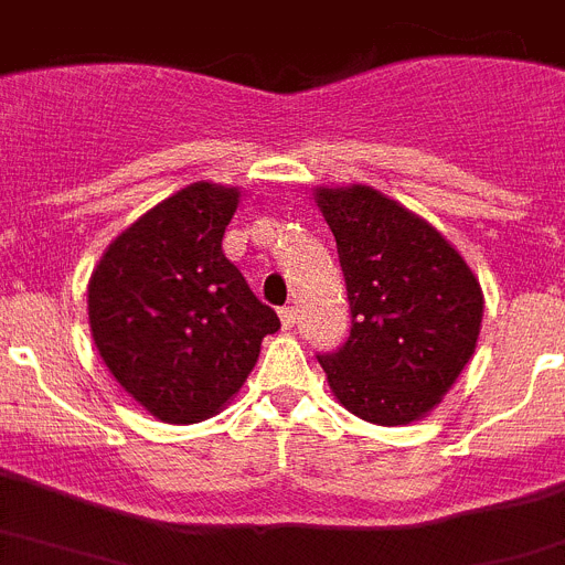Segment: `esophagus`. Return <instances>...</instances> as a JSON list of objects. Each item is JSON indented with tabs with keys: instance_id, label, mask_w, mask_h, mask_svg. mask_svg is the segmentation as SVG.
I'll use <instances>...</instances> for the list:
<instances>
[{
	"instance_id": "1",
	"label": "esophagus",
	"mask_w": 565,
	"mask_h": 565,
	"mask_svg": "<svg viewBox=\"0 0 565 565\" xmlns=\"http://www.w3.org/2000/svg\"><path fill=\"white\" fill-rule=\"evenodd\" d=\"M279 322H282V328H286V331H291V328L297 326V308L294 306L282 308V311H279Z\"/></svg>"
}]
</instances>
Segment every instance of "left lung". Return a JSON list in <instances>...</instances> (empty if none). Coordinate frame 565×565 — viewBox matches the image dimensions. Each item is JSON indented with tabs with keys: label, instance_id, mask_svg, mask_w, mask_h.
Segmentation results:
<instances>
[{
	"label": "left lung",
	"instance_id": "left-lung-1",
	"mask_svg": "<svg viewBox=\"0 0 565 565\" xmlns=\"http://www.w3.org/2000/svg\"><path fill=\"white\" fill-rule=\"evenodd\" d=\"M337 237L351 337L319 353L333 396L371 424L424 418L476 353L483 294L441 232L373 186L317 189Z\"/></svg>",
	"mask_w": 565,
	"mask_h": 565
}]
</instances>
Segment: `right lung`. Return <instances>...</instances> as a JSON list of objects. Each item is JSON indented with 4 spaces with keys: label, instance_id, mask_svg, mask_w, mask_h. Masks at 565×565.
<instances>
[{
    "label": "right lung",
    "instance_id": "add662e5",
    "mask_svg": "<svg viewBox=\"0 0 565 565\" xmlns=\"http://www.w3.org/2000/svg\"><path fill=\"white\" fill-rule=\"evenodd\" d=\"M234 186L198 181L109 243L87 286L89 331L124 391L167 424L223 411L279 331L223 254Z\"/></svg>",
    "mask_w": 565,
    "mask_h": 565
}]
</instances>
